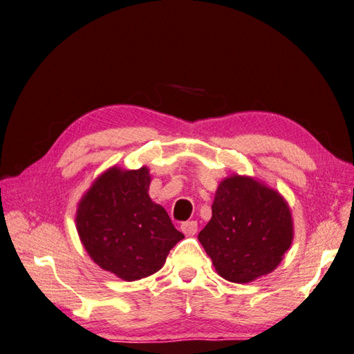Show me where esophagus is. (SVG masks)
Returning <instances> with one entry per match:
<instances>
[{
	"label": "esophagus",
	"instance_id": "1",
	"mask_svg": "<svg viewBox=\"0 0 354 354\" xmlns=\"http://www.w3.org/2000/svg\"><path fill=\"white\" fill-rule=\"evenodd\" d=\"M180 230H182L186 236H194V234L198 230V224L195 221H186L180 225Z\"/></svg>",
	"mask_w": 354,
	"mask_h": 354
}]
</instances>
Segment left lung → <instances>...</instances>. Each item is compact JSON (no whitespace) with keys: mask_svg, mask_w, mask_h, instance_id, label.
Returning a JSON list of instances; mask_svg holds the SVG:
<instances>
[{"mask_svg":"<svg viewBox=\"0 0 354 354\" xmlns=\"http://www.w3.org/2000/svg\"><path fill=\"white\" fill-rule=\"evenodd\" d=\"M198 241L216 272L250 283L272 272L294 241V219L283 195L250 176L232 174L218 185L212 218Z\"/></svg>","mask_w":354,"mask_h":354,"instance_id":"obj_1","label":"left lung"}]
</instances>
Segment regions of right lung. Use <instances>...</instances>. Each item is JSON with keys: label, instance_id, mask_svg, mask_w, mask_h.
Listing matches in <instances>:
<instances>
[{"label": "right lung", "instance_id": "right-lung-1", "mask_svg": "<svg viewBox=\"0 0 354 354\" xmlns=\"http://www.w3.org/2000/svg\"><path fill=\"white\" fill-rule=\"evenodd\" d=\"M148 167H112L100 174L77 204L75 227L84 250L101 270L135 281L159 271L185 236L154 203Z\"/></svg>", "mask_w": 354, "mask_h": 354}]
</instances>
